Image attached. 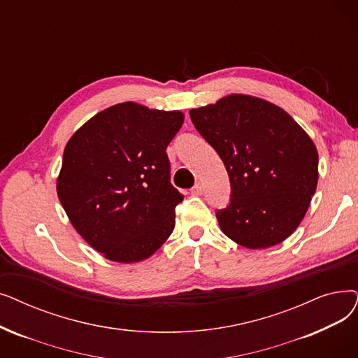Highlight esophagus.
<instances>
[{
  "mask_svg": "<svg viewBox=\"0 0 358 358\" xmlns=\"http://www.w3.org/2000/svg\"><path fill=\"white\" fill-rule=\"evenodd\" d=\"M201 192H203V185H201L200 182H197L194 187L192 189V194L193 196H199V194H201Z\"/></svg>",
  "mask_w": 358,
  "mask_h": 358,
  "instance_id": "34e87169",
  "label": "esophagus"
}]
</instances>
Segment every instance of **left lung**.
Returning <instances> with one entry per match:
<instances>
[{
  "label": "left lung",
  "instance_id": "1",
  "mask_svg": "<svg viewBox=\"0 0 358 358\" xmlns=\"http://www.w3.org/2000/svg\"><path fill=\"white\" fill-rule=\"evenodd\" d=\"M190 118L228 171L231 201L216 212L224 234L253 250L288 238L317 187L310 136L282 108L241 93L194 108Z\"/></svg>",
  "mask_w": 358,
  "mask_h": 358
}]
</instances>
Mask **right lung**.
Wrapping results in <instances>:
<instances>
[{"instance_id": "add662e5", "label": "right lung", "mask_w": 358, "mask_h": 358, "mask_svg": "<svg viewBox=\"0 0 358 358\" xmlns=\"http://www.w3.org/2000/svg\"><path fill=\"white\" fill-rule=\"evenodd\" d=\"M182 121L181 111L122 102L67 142L58 199L74 229L108 260H145L174 231L184 196L169 181L166 146Z\"/></svg>"}]
</instances>
